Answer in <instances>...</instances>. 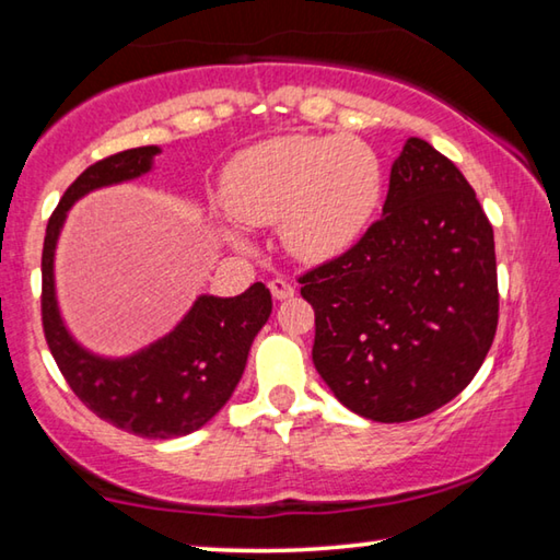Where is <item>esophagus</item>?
<instances>
[{"instance_id": "34e87169", "label": "esophagus", "mask_w": 560, "mask_h": 560, "mask_svg": "<svg viewBox=\"0 0 560 560\" xmlns=\"http://www.w3.org/2000/svg\"><path fill=\"white\" fill-rule=\"evenodd\" d=\"M269 291H271V296L277 299V301H287V299L293 296V291H296V289H293L291 281L277 277V279L269 281Z\"/></svg>"}]
</instances>
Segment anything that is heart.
Wrapping results in <instances>:
<instances>
[{
	"label": "heart",
	"mask_w": 560,
	"mask_h": 560,
	"mask_svg": "<svg viewBox=\"0 0 560 560\" xmlns=\"http://www.w3.org/2000/svg\"><path fill=\"white\" fill-rule=\"evenodd\" d=\"M383 170L363 140L273 136L242 150L224 170L222 200L236 222H279L299 261H328L350 249L381 202Z\"/></svg>",
	"instance_id": "1"
}]
</instances>
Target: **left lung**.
Segmentation results:
<instances>
[{"label":"left lung","mask_w":560,"mask_h":560,"mask_svg":"<svg viewBox=\"0 0 560 560\" xmlns=\"http://www.w3.org/2000/svg\"><path fill=\"white\" fill-rule=\"evenodd\" d=\"M299 281L316 311L318 375L375 422L447 405L497 334L494 230L457 165L420 138L393 163L381 220Z\"/></svg>","instance_id":"obj_1"}]
</instances>
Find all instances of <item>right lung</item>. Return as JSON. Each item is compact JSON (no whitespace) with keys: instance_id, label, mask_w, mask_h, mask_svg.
<instances>
[{"instance_id":"obj_1","label":"right lung","mask_w":560,"mask_h":560,"mask_svg":"<svg viewBox=\"0 0 560 560\" xmlns=\"http://www.w3.org/2000/svg\"><path fill=\"white\" fill-rule=\"evenodd\" d=\"M158 153V145L122 150L83 170L66 189L44 236L42 318L56 365L91 412L138 438L170 440L205 428L232 397L254 336L269 320V289L257 281L232 299L205 293L167 336L132 355L106 358L66 328L54 281L56 244L73 202L150 173Z\"/></svg>"}]
</instances>
